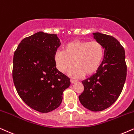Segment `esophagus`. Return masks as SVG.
<instances>
[{
    "label": "esophagus",
    "instance_id": "1",
    "mask_svg": "<svg viewBox=\"0 0 134 134\" xmlns=\"http://www.w3.org/2000/svg\"><path fill=\"white\" fill-rule=\"evenodd\" d=\"M77 81H76V80H75V79H73V78H71L70 79V82L72 83H75V82H76Z\"/></svg>",
    "mask_w": 134,
    "mask_h": 134
}]
</instances>
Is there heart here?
<instances>
[{
	"instance_id": "obj_1",
	"label": "heart",
	"mask_w": 134,
	"mask_h": 134,
	"mask_svg": "<svg viewBox=\"0 0 134 134\" xmlns=\"http://www.w3.org/2000/svg\"><path fill=\"white\" fill-rule=\"evenodd\" d=\"M104 54L103 48L97 41L74 40L64 46V51L57 50L54 61L57 69L62 73L69 70V76L80 78L94 74L99 68Z\"/></svg>"
}]
</instances>
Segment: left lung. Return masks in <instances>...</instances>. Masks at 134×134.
I'll use <instances>...</instances> for the list:
<instances>
[{
    "instance_id": "8db88e82",
    "label": "left lung",
    "mask_w": 134,
    "mask_h": 134,
    "mask_svg": "<svg viewBox=\"0 0 134 134\" xmlns=\"http://www.w3.org/2000/svg\"><path fill=\"white\" fill-rule=\"evenodd\" d=\"M92 34L105 49L104 56L96 74L82 81L84 91L79 100L87 109L100 111L110 107L120 96L125 83L127 66L125 51L116 39L99 32Z\"/></svg>"
}]
</instances>
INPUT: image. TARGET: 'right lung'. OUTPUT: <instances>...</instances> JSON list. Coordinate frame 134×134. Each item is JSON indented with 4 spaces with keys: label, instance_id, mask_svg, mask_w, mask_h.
Instances as JSON below:
<instances>
[{
    "label": "right lung",
    "instance_id": "obj_1",
    "mask_svg": "<svg viewBox=\"0 0 134 134\" xmlns=\"http://www.w3.org/2000/svg\"><path fill=\"white\" fill-rule=\"evenodd\" d=\"M60 45L56 34L38 32L22 40L14 53L12 74L18 94L41 113L58 108L70 85V78L57 69L54 61Z\"/></svg>",
    "mask_w": 134,
    "mask_h": 134
}]
</instances>
